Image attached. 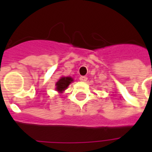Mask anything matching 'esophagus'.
Returning a JSON list of instances; mask_svg holds the SVG:
<instances>
[{
	"instance_id": "34e87169",
	"label": "esophagus",
	"mask_w": 152,
	"mask_h": 152,
	"mask_svg": "<svg viewBox=\"0 0 152 152\" xmlns=\"http://www.w3.org/2000/svg\"><path fill=\"white\" fill-rule=\"evenodd\" d=\"M80 80L82 81V82H86V80H87V77L86 76H80Z\"/></svg>"
}]
</instances>
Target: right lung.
Wrapping results in <instances>:
<instances>
[{
	"label": "right lung",
	"instance_id": "add662e5",
	"mask_svg": "<svg viewBox=\"0 0 152 152\" xmlns=\"http://www.w3.org/2000/svg\"><path fill=\"white\" fill-rule=\"evenodd\" d=\"M72 81L73 79L72 77H70V76L64 77V76H63V77H61V78L57 81L56 84H55V86H56L55 89H56L58 92H63Z\"/></svg>",
	"mask_w": 152,
	"mask_h": 152
}]
</instances>
